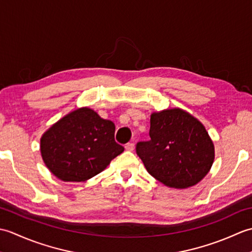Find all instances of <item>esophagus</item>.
Masks as SVG:
<instances>
[{"label":"esophagus","mask_w":252,"mask_h":252,"mask_svg":"<svg viewBox=\"0 0 252 252\" xmlns=\"http://www.w3.org/2000/svg\"><path fill=\"white\" fill-rule=\"evenodd\" d=\"M125 148L126 149L127 152H133V151H134V144H133V143H126Z\"/></svg>","instance_id":"esophagus-1"}]
</instances>
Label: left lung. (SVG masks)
<instances>
[{
  "label": "left lung",
  "instance_id": "8db88e82",
  "mask_svg": "<svg viewBox=\"0 0 252 252\" xmlns=\"http://www.w3.org/2000/svg\"><path fill=\"white\" fill-rule=\"evenodd\" d=\"M149 141L136 144L147 172L173 189H187L205 178L215 160V146L205 126L179 108L154 112Z\"/></svg>",
  "mask_w": 252,
  "mask_h": 252
}]
</instances>
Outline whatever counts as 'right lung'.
Wrapping results in <instances>:
<instances>
[{
    "mask_svg": "<svg viewBox=\"0 0 252 252\" xmlns=\"http://www.w3.org/2000/svg\"><path fill=\"white\" fill-rule=\"evenodd\" d=\"M115 125L90 108H80L51 126L41 138L46 167L65 182H84L101 172L125 148L115 141Z\"/></svg>",
    "mask_w": 252,
    "mask_h": 252,
    "instance_id": "right-lung-1",
    "label": "right lung"
}]
</instances>
